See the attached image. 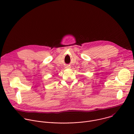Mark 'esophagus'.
I'll return each mask as SVG.
<instances>
[{"mask_svg":"<svg viewBox=\"0 0 134 134\" xmlns=\"http://www.w3.org/2000/svg\"><path fill=\"white\" fill-rule=\"evenodd\" d=\"M67 68H69V67H68V66H67Z\"/></svg>","mask_w":134,"mask_h":134,"instance_id":"34e87169","label":"esophagus"}]
</instances>
